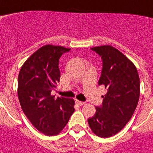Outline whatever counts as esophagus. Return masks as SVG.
<instances>
[{
	"label": "esophagus",
	"mask_w": 153,
	"mask_h": 153,
	"mask_svg": "<svg viewBox=\"0 0 153 153\" xmlns=\"http://www.w3.org/2000/svg\"><path fill=\"white\" fill-rule=\"evenodd\" d=\"M75 102H76V104L78 105V106H83V105L85 104L84 102H82V101H79V100H75Z\"/></svg>",
	"instance_id": "esophagus-1"
}]
</instances>
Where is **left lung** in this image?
Wrapping results in <instances>:
<instances>
[{
	"label": "left lung",
	"mask_w": 153,
	"mask_h": 153,
	"mask_svg": "<svg viewBox=\"0 0 153 153\" xmlns=\"http://www.w3.org/2000/svg\"><path fill=\"white\" fill-rule=\"evenodd\" d=\"M91 50L102 60L99 85L107 92L88 123L96 135L109 138L122 130L134 114L140 96L139 76L134 64L117 49L104 45Z\"/></svg>",
	"instance_id": "obj_1"
}]
</instances>
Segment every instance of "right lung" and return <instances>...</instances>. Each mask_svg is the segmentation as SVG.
I'll return each instance as SVG.
<instances>
[{"label": "right lung", "instance_id": "obj_1", "mask_svg": "<svg viewBox=\"0 0 153 153\" xmlns=\"http://www.w3.org/2000/svg\"><path fill=\"white\" fill-rule=\"evenodd\" d=\"M69 48L45 45L22 66L18 96L23 112L33 125L46 135L58 134L74 111L73 99L51 95L60 81L59 59Z\"/></svg>", "mask_w": 153, "mask_h": 153}]
</instances>
